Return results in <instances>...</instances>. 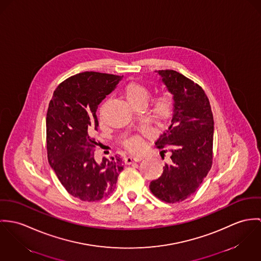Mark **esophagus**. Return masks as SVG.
I'll use <instances>...</instances> for the list:
<instances>
[{"label":"esophagus","instance_id":"34e87169","mask_svg":"<svg viewBox=\"0 0 261 261\" xmlns=\"http://www.w3.org/2000/svg\"><path fill=\"white\" fill-rule=\"evenodd\" d=\"M142 160V157H132V156H128V157H125L124 161H125V164L127 165H130L134 162H139Z\"/></svg>","mask_w":261,"mask_h":261}]
</instances>
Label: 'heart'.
I'll return each mask as SVG.
<instances>
[{"instance_id": "obj_1", "label": "heart", "mask_w": 261, "mask_h": 261, "mask_svg": "<svg viewBox=\"0 0 261 261\" xmlns=\"http://www.w3.org/2000/svg\"><path fill=\"white\" fill-rule=\"evenodd\" d=\"M123 96L129 105L134 108L138 105L146 106L150 97V92L144 85L137 82H131L123 89ZM173 110L172 97L168 94H163L155 99L150 116L152 121L161 124L172 116ZM123 145L127 151L131 153H138L143 148V141L139 136H132L125 140Z\"/></svg>"}]
</instances>
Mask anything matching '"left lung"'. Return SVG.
I'll list each match as a JSON object with an SVG mask.
<instances>
[{"label": "left lung", "instance_id": "8db88e82", "mask_svg": "<svg viewBox=\"0 0 261 261\" xmlns=\"http://www.w3.org/2000/svg\"><path fill=\"white\" fill-rule=\"evenodd\" d=\"M173 96V116L169 128L155 145L171 152L170 164L151 181L149 188L160 200L180 202L191 196L212 165L214 121L202 88L174 70L155 71Z\"/></svg>", "mask_w": 261, "mask_h": 261}]
</instances>
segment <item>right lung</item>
Instances as JSON below:
<instances>
[{"instance_id": "add662e5", "label": "right lung", "mask_w": 261, "mask_h": 261, "mask_svg": "<svg viewBox=\"0 0 261 261\" xmlns=\"http://www.w3.org/2000/svg\"><path fill=\"white\" fill-rule=\"evenodd\" d=\"M122 77L98 72L76 74L55 90L47 118V152L50 166L72 196L98 201L110 195L123 170L119 157L94 158L98 143V105L116 88Z\"/></svg>"}]
</instances>
